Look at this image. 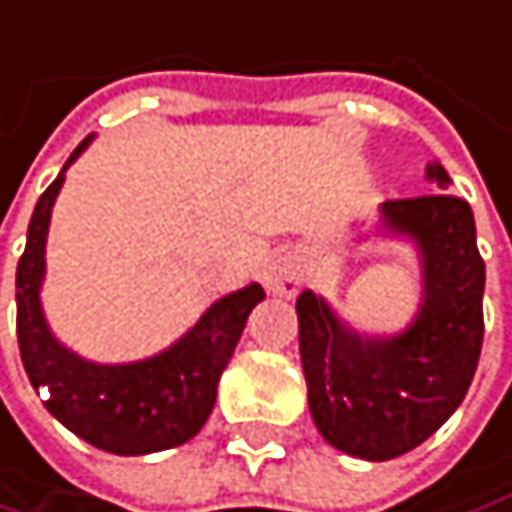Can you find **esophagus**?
<instances>
[{
	"mask_svg": "<svg viewBox=\"0 0 512 512\" xmlns=\"http://www.w3.org/2000/svg\"><path fill=\"white\" fill-rule=\"evenodd\" d=\"M304 284V269L302 260L293 255V252H284V255L272 257L269 266H266V290L272 296H281V299H293Z\"/></svg>",
	"mask_w": 512,
	"mask_h": 512,
	"instance_id": "esophagus-1",
	"label": "esophagus"
}]
</instances>
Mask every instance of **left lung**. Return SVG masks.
Returning a JSON list of instances; mask_svg holds the SVG:
<instances>
[{"label": "left lung", "mask_w": 512, "mask_h": 512, "mask_svg": "<svg viewBox=\"0 0 512 512\" xmlns=\"http://www.w3.org/2000/svg\"><path fill=\"white\" fill-rule=\"evenodd\" d=\"M425 175L440 190L451 184L437 161ZM378 234L410 240L422 263V302L404 331L360 334L313 290L296 299L310 416L325 442L375 463L422 445L466 398L487 281L475 216L460 196L384 202Z\"/></svg>", "instance_id": "obj_1"}]
</instances>
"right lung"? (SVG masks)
I'll return each instance as SVG.
<instances>
[{"mask_svg": "<svg viewBox=\"0 0 512 512\" xmlns=\"http://www.w3.org/2000/svg\"><path fill=\"white\" fill-rule=\"evenodd\" d=\"M93 143H78L58 178L46 187L28 222L17 263V340L28 381L46 395V410L84 442L134 457L193 440L216 404V384L240 343L263 287L249 284L210 304L199 322L169 349L131 363H93L70 351L49 328L40 287L46 275V237L64 172Z\"/></svg>", "mask_w": 512, "mask_h": 512, "instance_id": "1", "label": "right lung"}]
</instances>
